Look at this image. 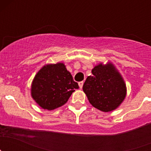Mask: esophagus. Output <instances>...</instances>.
<instances>
[{
    "mask_svg": "<svg viewBox=\"0 0 151 151\" xmlns=\"http://www.w3.org/2000/svg\"><path fill=\"white\" fill-rule=\"evenodd\" d=\"M83 84H84V82H78V86H79V88L81 89L82 88V86H83Z\"/></svg>",
    "mask_w": 151,
    "mask_h": 151,
    "instance_id": "1",
    "label": "esophagus"
}]
</instances>
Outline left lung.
I'll use <instances>...</instances> for the list:
<instances>
[{
	"label": "left lung",
	"mask_w": 151,
	"mask_h": 151,
	"mask_svg": "<svg viewBox=\"0 0 151 151\" xmlns=\"http://www.w3.org/2000/svg\"><path fill=\"white\" fill-rule=\"evenodd\" d=\"M83 85L91 104L103 112L115 110L125 99L126 88L120 74L112 64H99L91 70Z\"/></svg>",
	"instance_id": "obj_1"
}]
</instances>
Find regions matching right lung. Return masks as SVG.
Here are the masks:
<instances>
[{
    "mask_svg": "<svg viewBox=\"0 0 151 151\" xmlns=\"http://www.w3.org/2000/svg\"><path fill=\"white\" fill-rule=\"evenodd\" d=\"M78 85L63 63L49 64L37 73L32 85V96L40 106L48 110L65 104Z\"/></svg>",
    "mask_w": 151,
    "mask_h": 151,
    "instance_id": "right-lung-1",
    "label": "right lung"
}]
</instances>
